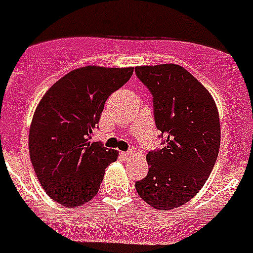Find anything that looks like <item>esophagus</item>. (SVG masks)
I'll return each mask as SVG.
<instances>
[{
  "mask_svg": "<svg viewBox=\"0 0 253 253\" xmlns=\"http://www.w3.org/2000/svg\"><path fill=\"white\" fill-rule=\"evenodd\" d=\"M121 154H122V157H125V158H131V157L133 156V152L132 150H127V152H122Z\"/></svg>",
  "mask_w": 253,
  "mask_h": 253,
  "instance_id": "obj_1",
  "label": "esophagus"
}]
</instances>
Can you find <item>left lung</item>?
Returning a JSON list of instances; mask_svg holds the SVG:
<instances>
[{
    "mask_svg": "<svg viewBox=\"0 0 253 253\" xmlns=\"http://www.w3.org/2000/svg\"><path fill=\"white\" fill-rule=\"evenodd\" d=\"M153 95L156 126L162 149L149 152L148 175L136 181L140 198L156 210H173L202 189L216 163L221 130L215 100L181 65L135 68Z\"/></svg>",
    "mask_w": 253,
    "mask_h": 253,
    "instance_id": "obj_1",
    "label": "left lung"
}]
</instances>
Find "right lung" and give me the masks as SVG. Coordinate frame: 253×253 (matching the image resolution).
Segmentation results:
<instances>
[{"label":"right lung","mask_w":253,"mask_h":253,"mask_svg":"<svg viewBox=\"0 0 253 253\" xmlns=\"http://www.w3.org/2000/svg\"><path fill=\"white\" fill-rule=\"evenodd\" d=\"M133 68L82 67L46 91L29 128V156L42 188L59 205L74 209L96 195L105 169L118 152L91 143L104 104L126 84Z\"/></svg>","instance_id":"add662e5"}]
</instances>
